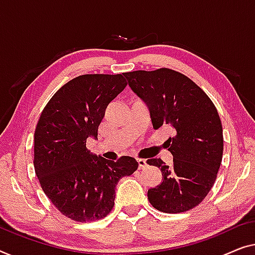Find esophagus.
Listing matches in <instances>:
<instances>
[{"label": "esophagus", "instance_id": "1", "mask_svg": "<svg viewBox=\"0 0 255 255\" xmlns=\"http://www.w3.org/2000/svg\"><path fill=\"white\" fill-rule=\"evenodd\" d=\"M136 162L138 164V168H144L146 166V162L145 159H142V158H137L136 159Z\"/></svg>", "mask_w": 255, "mask_h": 255}]
</instances>
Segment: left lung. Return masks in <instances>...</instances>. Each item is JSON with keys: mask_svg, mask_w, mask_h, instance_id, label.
<instances>
[{"mask_svg": "<svg viewBox=\"0 0 255 255\" xmlns=\"http://www.w3.org/2000/svg\"><path fill=\"white\" fill-rule=\"evenodd\" d=\"M129 88L148 106L153 129L167 126L171 166L160 158L146 164L160 168V185L148 191L153 208L168 214L184 213L206 198L216 180L223 156V128L218 112L202 89L178 71L125 73Z\"/></svg>", "mask_w": 255, "mask_h": 255, "instance_id": "left-lung-1", "label": "left lung"}]
</instances>
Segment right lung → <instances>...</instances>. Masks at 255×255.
<instances>
[{
  "mask_svg": "<svg viewBox=\"0 0 255 255\" xmlns=\"http://www.w3.org/2000/svg\"><path fill=\"white\" fill-rule=\"evenodd\" d=\"M124 75H82L55 92L34 131V170L61 214L76 222L102 220L114 206L116 186L137 170L132 157L109 160L87 149L109 104L126 88Z\"/></svg>",
  "mask_w": 255,
  "mask_h": 255,
  "instance_id": "right-lung-1",
  "label": "right lung"
}]
</instances>
